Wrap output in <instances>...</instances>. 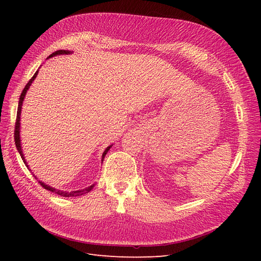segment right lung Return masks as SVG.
Instances as JSON below:
<instances>
[{
  "instance_id": "obj_1",
  "label": "right lung",
  "mask_w": 261,
  "mask_h": 261,
  "mask_svg": "<svg viewBox=\"0 0 261 261\" xmlns=\"http://www.w3.org/2000/svg\"><path fill=\"white\" fill-rule=\"evenodd\" d=\"M69 53H72V52L68 51V50H59V51H55V52H53L51 55H49V58L55 57V55L69 54ZM37 75H38V70H37V72L35 73V75H34L33 77H31V80L27 83V85L25 86V88H23V90H22V92H21V94H20V97H19V102H18V108H17V117H16V123H15V130H14L15 145H16V148H17L18 152H19V154H20V156H21V159H22L23 163L26 164V167H27L28 169H29V167L27 165V162H26V160H25V156H23L22 150H21V145H20V135H19V133H20V113H21L22 101H23V99H25L26 92H27V90L29 89L30 85L33 84V82L35 81V78L37 77ZM111 147H112V146H109V147H107V149L105 150V152L102 153V160H101V161H103L106 154L108 153V151H109L110 148H111ZM33 174H34V173H33ZM34 176H35V175H34ZM35 177H36V176H35ZM36 178H37V177H36ZM39 183H40V185H41L43 188H45L46 191H50V192H52V193H54V194L60 195V196H63V197H76V196H82V195H84V194L89 193V192L91 191V189L93 188V186H94V184H92V185H90V186H88V187H86V188H84V189H80V191H74V192H63V191H60V189H55V188H53V187H51V186H49V185L44 184L43 181H41V180H39Z\"/></svg>"
}]
</instances>
